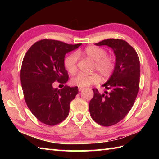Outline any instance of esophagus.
<instances>
[{
	"instance_id": "obj_1",
	"label": "esophagus",
	"mask_w": 159,
	"mask_h": 159,
	"mask_svg": "<svg viewBox=\"0 0 159 159\" xmlns=\"http://www.w3.org/2000/svg\"><path fill=\"white\" fill-rule=\"evenodd\" d=\"M83 89H84V88H82V87H79V92H80V91H82Z\"/></svg>"
}]
</instances>
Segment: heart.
Segmentation results:
<instances>
[{
	"label": "heart",
	"mask_w": 159,
	"mask_h": 159,
	"mask_svg": "<svg viewBox=\"0 0 159 159\" xmlns=\"http://www.w3.org/2000/svg\"><path fill=\"white\" fill-rule=\"evenodd\" d=\"M83 53L91 60L95 61V67L102 76L109 77L114 72L115 60L111 57L106 55L107 52L103 48L95 45H90L83 50ZM78 58V54L73 52L64 59V66L69 73L74 74L76 72ZM99 81L100 77L97 74L86 75L79 73L71 80L72 84L79 87H87L90 85L98 83Z\"/></svg>",
	"instance_id": "heart-1"
}]
</instances>
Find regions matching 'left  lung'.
Listing matches in <instances>:
<instances>
[{"mask_svg":"<svg viewBox=\"0 0 159 159\" xmlns=\"http://www.w3.org/2000/svg\"><path fill=\"white\" fill-rule=\"evenodd\" d=\"M95 45H107L114 50L115 69L102 85L109 92L100 94L97 89H93L90 114L98 124L111 126L124 118L133 106L139 90L140 64L136 51L123 40L108 39Z\"/></svg>","mask_w":159,"mask_h":159,"instance_id":"1","label":"left lung"}]
</instances>
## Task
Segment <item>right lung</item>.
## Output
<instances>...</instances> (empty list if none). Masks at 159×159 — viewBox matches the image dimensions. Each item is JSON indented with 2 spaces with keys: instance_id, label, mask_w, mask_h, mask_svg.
<instances>
[{
  "instance_id": "right-lung-1",
  "label": "right lung",
  "mask_w": 159,
  "mask_h": 159,
  "mask_svg": "<svg viewBox=\"0 0 159 159\" xmlns=\"http://www.w3.org/2000/svg\"><path fill=\"white\" fill-rule=\"evenodd\" d=\"M80 45L43 39L35 43L23 59L20 78L25 102L34 116L45 124L55 125L63 121L79 93L76 86L64 85L58 89L53 85L57 81L64 86L68 81L64 57Z\"/></svg>"
}]
</instances>
